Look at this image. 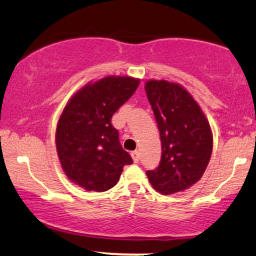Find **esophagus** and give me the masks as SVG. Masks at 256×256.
<instances>
[{
	"mask_svg": "<svg viewBox=\"0 0 256 256\" xmlns=\"http://www.w3.org/2000/svg\"><path fill=\"white\" fill-rule=\"evenodd\" d=\"M131 158H132V160H134V163H137L138 161H140V152H138L137 150H134V152H131Z\"/></svg>",
	"mask_w": 256,
	"mask_h": 256,
	"instance_id": "1",
	"label": "esophagus"
}]
</instances>
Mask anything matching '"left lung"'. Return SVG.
Segmentation results:
<instances>
[{
    "label": "left lung",
    "instance_id": "1",
    "mask_svg": "<svg viewBox=\"0 0 256 256\" xmlns=\"http://www.w3.org/2000/svg\"><path fill=\"white\" fill-rule=\"evenodd\" d=\"M146 92L162 144L158 167L148 170L152 186L173 194L198 182L212 154L210 124L198 102L178 83L150 80Z\"/></svg>",
    "mask_w": 256,
    "mask_h": 256
}]
</instances>
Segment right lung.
<instances>
[{
    "mask_svg": "<svg viewBox=\"0 0 256 256\" xmlns=\"http://www.w3.org/2000/svg\"><path fill=\"white\" fill-rule=\"evenodd\" d=\"M140 80L107 76L88 83L68 101L56 130V148L68 178L86 190L104 192L132 158L110 119L132 96Z\"/></svg>",
    "mask_w": 256,
    "mask_h": 256,
    "instance_id": "right-lung-1",
    "label": "right lung"
}]
</instances>
